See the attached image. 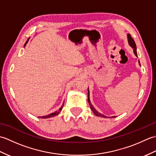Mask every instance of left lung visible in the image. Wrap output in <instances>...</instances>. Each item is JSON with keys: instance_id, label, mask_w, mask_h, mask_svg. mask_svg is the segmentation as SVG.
Segmentation results:
<instances>
[{"instance_id": "1", "label": "left lung", "mask_w": 156, "mask_h": 156, "mask_svg": "<svg viewBox=\"0 0 156 156\" xmlns=\"http://www.w3.org/2000/svg\"><path fill=\"white\" fill-rule=\"evenodd\" d=\"M127 39H128L129 45H130L132 48H133L134 54L137 57L136 44H135V41L133 40V39L131 37V35L129 34H127ZM139 64H140V66H141L140 60H139ZM88 102L89 105H90V108H91V110L92 111V112H93V113H94L95 115L98 116V117H103V118H108V117H107V116H105V115H102V114L100 113V112H98L94 108V107H93V105H92L91 104L90 101V93H89V89H88ZM115 117H116V116H114V117H108V118H115Z\"/></svg>"}]
</instances>
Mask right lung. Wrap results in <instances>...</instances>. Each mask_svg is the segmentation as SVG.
<instances>
[{"label":"right lung","instance_id":"right-lung-1","mask_svg":"<svg viewBox=\"0 0 156 156\" xmlns=\"http://www.w3.org/2000/svg\"><path fill=\"white\" fill-rule=\"evenodd\" d=\"M29 38L27 39V41H26V43L25 44L24 47H25V46L26 45V44H27V42H28V41H29ZM64 103H63V105H62V107L59 108V110H58V111H55L54 112H52V113L49 114V115H48L42 116V117H39V118H41V119H48V118H50V117H55V116L58 115L59 113V112H60V111H62V109L63 107H64Z\"/></svg>","mask_w":156,"mask_h":156}]
</instances>
